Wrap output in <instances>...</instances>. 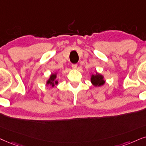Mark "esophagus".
I'll return each instance as SVG.
<instances>
[{
  "label": "esophagus",
  "mask_w": 146,
  "mask_h": 146,
  "mask_svg": "<svg viewBox=\"0 0 146 146\" xmlns=\"http://www.w3.org/2000/svg\"><path fill=\"white\" fill-rule=\"evenodd\" d=\"M71 67H72V68H73V69H75V70L77 69V65L76 64H72Z\"/></svg>",
  "instance_id": "esophagus-1"
}]
</instances>
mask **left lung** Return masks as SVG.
<instances>
[{"instance_id":"obj_1","label":"left lung","mask_w":146,"mask_h":146,"mask_svg":"<svg viewBox=\"0 0 146 146\" xmlns=\"http://www.w3.org/2000/svg\"><path fill=\"white\" fill-rule=\"evenodd\" d=\"M90 82L94 87L102 86L106 83L104 75L96 71L95 74L90 75Z\"/></svg>"}]
</instances>
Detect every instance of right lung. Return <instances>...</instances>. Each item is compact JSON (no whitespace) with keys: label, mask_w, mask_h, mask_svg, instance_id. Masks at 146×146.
Segmentation results:
<instances>
[{"label":"right lung","mask_w":146,"mask_h":146,"mask_svg":"<svg viewBox=\"0 0 146 146\" xmlns=\"http://www.w3.org/2000/svg\"><path fill=\"white\" fill-rule=\"evenodd\" d=\"M57 72H54V73H51L50 75L49 78L47 79L46 82V86H50L52 88H54V86L58 84V81L57 78Z\"/></svg>","instance_id":"obj_1"}]
</instances>
